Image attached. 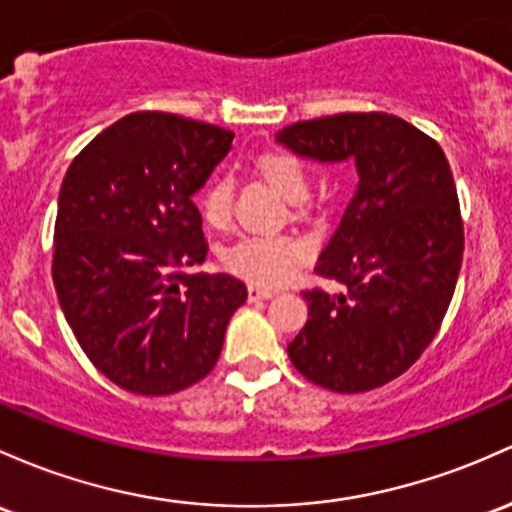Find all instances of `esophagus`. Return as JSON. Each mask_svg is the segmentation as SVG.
I'll use <instances>...</instances> for the list:
<instances>
[{
    "label": "esophagus",
    "instance_id": "esophagus-1",
    "mask_svg": "<svg viewBox=\"0 0 512 512\" xmlns=\"http://www.w3.org/2000/svg\"><path fill=\"white\" fill-rule=\"evenodd\" d=\"M247 296H250V301H265V299H272L274 291L262 289V286H250V289H247Z\"/></svg>",
    "mask_w": 512,
    "mask_h": 512
}]
</instances>
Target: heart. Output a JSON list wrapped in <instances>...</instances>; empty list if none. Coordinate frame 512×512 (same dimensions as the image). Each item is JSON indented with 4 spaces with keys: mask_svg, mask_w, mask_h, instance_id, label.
Returning <instances> with one entry per match:
<instances>
[{
    "mask_svg": "<svg viewBox=\"0 0 512 512\" xmlns=\"http://www.w3.org/2000/svg\"><path fill=\"white\" fill-rule=\"evenodd\" d=\"M255 172L282 199L301 201L308 194V170L289 153H265L255 160ZM199 211L211 228L223 230L233 218V189L223 177L211 179L199 194ZM311 257V247L296 235H247L230 245L223 265L255 286H282Z\"/></svg>",
    "mask_w": 512,
    "mask_h": 512,
    "instance_id": "obj_1",
    "label": "heart"
}]
</instances>
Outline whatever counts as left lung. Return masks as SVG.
Returning a JSON list of instances; mask_svg holds the SVG:
<instances>
[{"label": "left lung", "mask_w": 512, "mask_h": 512, "mask_svg": "<svg viewBox=\"0 0 512 512\" xmlns=\"http://www.w3.org/2000/svg\"><path fill=\"white\" fill-rule=\"evenodd\" d=\"M277 140L320 162L355 160L359 174L316 265L345 291H303L311 318L286 347L289 359L323 389H379L423 355L457 286L464 223L447 157L384 111L291 123Z\"/></svg>", "instance_id": "8db88e82"}]
</instances>
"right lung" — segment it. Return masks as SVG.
Returning a JSON list of instances; mask_svg holds the SVG:
<instances>
[{
	"label": "right lung",
	"instance_id": "obj_1",
	"mask_svg": "<svg viewBox=\"0 0 512 512\" xmlns=\"http://www.w3.org/2000/svg\"><path fill=\"white\" fill-rule=\"evenodd\" d=\"M230 143L226 128L136 111L67 167L55 291L84 355L121 389L167 396L204 379L247 299L230 274L189 272L209 252L192 196Z\"/></svg>",
	"mask_w": 512,
	"mask_h": 512
}]
</instances>
